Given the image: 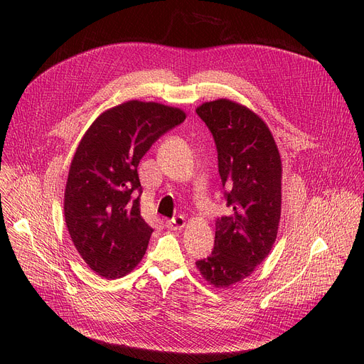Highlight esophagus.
I'll return each mask as SVG.
<instances>
[{
  "label": "esophagus",
  "mask_w": 364,
  "mask_h": 364,
  "mask_svg": "<svg viewBox=\"0 0 364 364\" xmlns=\"http://www.w3.org/2000/svg\"><path fill=\"white\" fill-rule=\"evenodd\" d=\"M165 225L168 230H181V228L186 225V218L183 215H177L172 220H168Z\"/></svg>",
  "instance_id": "34e87169"
}]
</instances>
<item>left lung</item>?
<instances>
[{
    "label": "left lung",
    "mask_w": 364,
    "mask_h": 364,
    "mask_svg": "<svg viewBox=\"0 0 364 364\" xmlns=\"http://www.w3.org/2000/svg\"><path fill=\"white\" fill-rule=\"evenodd\" d=\"M211 131L230 213L217 218L214 251L196 261L215 288L250 276L270 254L282 205V162L272 132L247 107L220 99L196 109Z\"/></svg>",
    "instance_id": "obj_1"
}]
</instances>
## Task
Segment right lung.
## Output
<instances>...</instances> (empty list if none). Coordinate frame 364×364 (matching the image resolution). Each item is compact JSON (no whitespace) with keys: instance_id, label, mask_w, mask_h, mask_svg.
Masks as SVG:
<instances>
[{"instance_id":"add662e5","label":"right lung","mask_w":364,"mask_h":364,"mask_svg":"<svg viewBox=\"0 0 364 364\" xmlns=\"http://www.w3.org/2000/svg\"><path fill=\"white\" fill-rule=\"evenodd\" d=\"M184 119L177 107L131 100L103 112L76 149L65 220L76 251L102 277L128 274L146 254L153 228L140 215L137 166L151 144Z\"/></svg>"}]
</instances>
